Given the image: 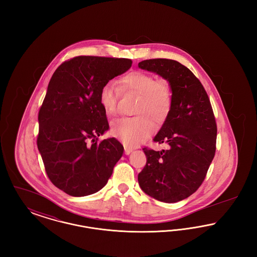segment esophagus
<instances>
[{"instance_id": "obj_1", "label": "esophagus", "mask_w": 257, "mask_h": 257, "mask_svg": "<svg viewBox=\"0 0 257 257\" xmlns=\"http://www.w3.org/2000/svg\"><path fill=\"white\" fill-rule=\"evenodd\" d=\"M132 151H133L132 148H130V147H124V152H125L126 155H129Z\"/></svg>"}]
</instances>
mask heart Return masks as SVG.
Listing matches in <instances>:
<instances>
[{
    "instance_id": "1",
    "label": "heart",
    "mask_w": 257,
    "mask_h": 257,
    "mask_svg": "<svg viewBox=\"0 0 257 257\" xmlns=\"http://www.w3.org/2000/svg\"><path fill=\"white\" fill-rule=\"evenodd\" d=\"M124 90L141 95L135 117H123L111 123L110 134L128 146H138L154 132V124L161 125L171 113L173 93L166 80H156L152 74L135 70L119 80ZM99 103L106 114L113 115L117 110L118 88L113 82H107L100 89Z\"/></svg>"
}]
</instances>
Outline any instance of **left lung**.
Returning <instances> with one entry per match:
<instances>
[{
  "label": "left lung",
  "mask_w": 257,
  "mask_h": 257,
  "mask_svg": "<svg viewBox=\"0 0 257 257\" xmlns=\"http://www.w3.org/2000/svg\"><path fill=\"white\" fill-rule=\"evenodd\" d=\"M139 67L169 81L173 93L171 113L154 138L167 149L144 147L147 165L138 175L142 190L163 202L193 195L204 181L216 152L217 123L200 81L185 65L169 59L139 62Z\"/></svg>",
  "instance_id": "obj_1"
}]
</instances>
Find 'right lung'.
<instances>
[{"mask_svg": "<svg viewBox=\"0 0 257 257\" xmlns=\"http://www.w3.org/2000/svg\"><path fill=\"white\" fill-rule=\"evenodd\" d=\"M131 65L129 59L79 56L62 62L50 80L38 112L37 147L51 182L69 196L101 190L122 156L116 139L98 142L109 129L99 93Z\"/></svg>", "mask_w": 257, "mask_h": 257, "instance_id": "1", "label": "right lung"}]
</instances>
